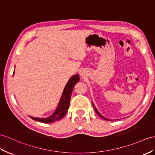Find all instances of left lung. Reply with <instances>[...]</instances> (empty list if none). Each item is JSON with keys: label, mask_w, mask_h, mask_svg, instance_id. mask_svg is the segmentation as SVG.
I'll use <instances>...</instances> for the list:
<instances>
[{"label": "left lung", "mask_w": 155, "mask_h": 155, "mask_svg": "<svg viewBox=\"0 0 155 155\" xmlns=\"http://www.w3.org/2000/svg\"><path fill=\"white\" fill-rule=\"evenodd\" d=\"M92 104H93V108H94V110H95V111L96 112V113H97V114H98V115H99L100 117H101V118H103V119H104V120H108V121H111V120L110 119H108L107 118H105V117L104 116H103V115H102L101 114V113L99 112V111H98V110H97V108L95 107V105H94V104H93V102H92Z\"/></svg>", "instance_id": "obj_1"}]
</instances>
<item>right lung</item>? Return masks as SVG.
I'll return each mask as SVG.
<instances>
[{
	"label": "right lung",
	"instance_id": "add662e5",
	"mask_svg": "<svg viewBox=\"0 0 155 155\" xmlns=\"http://www.w3.org/2000/svg\"><path fill=\"white\" fill-rule=\"evenodd\" d=\"M14 74V71L13 75ZM79 81H80V76H79L78 74L74 75L70 78L64 89L58 106L55 109L54 112L52 113V114L47 117V118H37V117L33 116H30V118L34 120H36V121L43 123L54 122L64 118V116L66 115L68 110L71 93H72L74 86Z\"/></svg>",
	"mask_w": 155,
	"mask_h": 155
}]
</instances>
